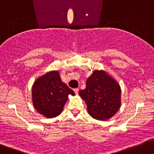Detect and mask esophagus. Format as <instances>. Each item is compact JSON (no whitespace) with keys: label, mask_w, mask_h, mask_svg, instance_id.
<instances>
[{"label":"esophagus","mask_w":154,"mask_h":154,"mask_svg":"<svg viewBox=\"0 0 154 154\" xmlns=\"http://www.w3.org/2000/svg\"><path fill=\"white\" fill-rule=\"evenodd\" d=\"M74 92H75L76 94H78V92H79V89H78V88H76V89H74Z\"/></svg>","instance_id":"34e87169"}]
</instances>
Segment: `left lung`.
I'll list each match as a JSON object with an SVG mask.
<instances>
[{
    "label": "left lung",
    "mask_w": 154,
    "mask_h": 154,
    "mask_svg": "<svg viewBox=\"0 0 154 154\" xmlns=\"http://www.w3.org/2000/svg\"><path fill=\"white\" fill-rule=\"evenodd\" d=\"M85 101L87 111L91 117L106 120L113 117L121 105L120 84L107 72L95 70L86 82V88L79 91Z\"/></svg>",
    "instance_id": "8db88e82"
}]
</instances>
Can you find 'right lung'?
<instances>
[{"instance_id":"obj_1","label":"right lung","mask_w":154,"mask_h":154,"mask_svg":"<svg viewBox=\"0 0 154 154\" xmlns=\"http://www.w3.org/2000/svg\"><path fill=\"white\" fill-rule=\"evenodd\" d=\"M31 94L35 110L47 118L60 115L69 95H75L62 81L58 70H51L37 77L33 84Z\"/></svg>"}]
</instances>
